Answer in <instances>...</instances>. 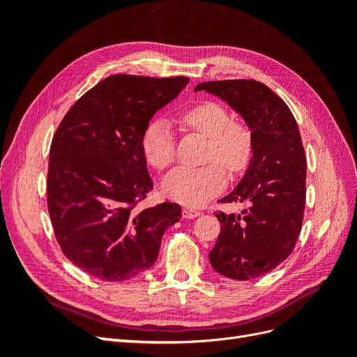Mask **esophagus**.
<instances>
[{
    "label": "esophagus",
    "instance_id": "1",
    "mask_svg": "<svg viewBox=\"0 0 357 357\" xmlns=\"http://www.w3.org/2000/svg\"><path fill=\"white\" fill-rule=\"evenodd\" d=\"M199 214H201L199 211H197V210H189V208H185V210H183V213H181L183 219H195V218H198Z\"/></svg>",
    "mask_w": 357,
    "mask_h": 357
}]
</instances>
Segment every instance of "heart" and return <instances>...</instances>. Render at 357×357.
<instances>
[{"label": "heart", "instance_id": "b5f03b06", "mask_svg": "<svg viewBox=\"0 0 357 357\" xmlns=\"http://www.w3.org/2000/svg\"><path fill=\"white\" fill-rule=\"evenodd\" d=\"M181 123L210 139L207 159L218 160L231 172L244 169L252 156V134L248 128L232 121L229 112L218 102H201L181 114ZM143 153L149 165L165 169L176 158L174 135L164 119L150 122L143 135ZM210 164L201 168L180 167L164 178L165 195L186 207H201L226 186L222 167Z\"/></svg>", "mask_w": 357, "mask_h": 357}]
</instances>
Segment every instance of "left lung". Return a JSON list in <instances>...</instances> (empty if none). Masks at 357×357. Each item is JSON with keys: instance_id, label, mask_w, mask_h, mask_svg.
<instances>
[{"instance_id": "left-lung-1", "label": "left lung", "mask_w": 357, "mask_h": 357, "mask_svg": "<svg viewBox=\"0 0 357 357\" xmlns=\"http://www.w3.org/2000/svg\"><path fill=\"white\" fill-rule=\"evenodd\" d=\"M219 96L252 134V159L222 202H248L241 214H215L222 231L210 252L214 271L250 280L273 271L291 253L305 208L307 162L294 114L277 93L256 80L199 83Z\"/></svg>"}]
</instances>
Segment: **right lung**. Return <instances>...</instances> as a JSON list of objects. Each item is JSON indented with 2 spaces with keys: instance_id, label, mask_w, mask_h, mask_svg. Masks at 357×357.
I'll return each mask as SVG.
<instances>
[{
  "instance_id": "obj_1",
  "label": "right lung",
  "mask_w": 357,
  "mask_h": 357,
  "mask_svg": "<svg viewBox=\"0 0 357 357\" xmlns=\"http://www.w3.org/2000/svg\"><path fill=\"white\" fill-rule=\"evenodd\" d=\"M188 82L110 75L71 107L53 137L50 220L63 255L92 277L125 282L147 271L181 218L178 204L134 207L153 189L142 147L149 122Z\"/></svg>"
}]
</instances>
